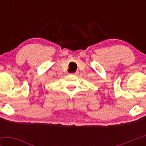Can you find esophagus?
<instances>
[{
    "mask_svg": "<svg viewBox=\"0 0 146 146\" xmlns=\"http://www.w3.org/2000/svg\"><path fill=\"white\" fill-rule=\"evenodd\" d=\"M78 74H79V72H74V73H72V74H72V75H75V76H76V75H78Z\"/></svg>",
    "mask_w": 146,
    "mask_h": 146,
    "instance_id": "34e87169",
    "label": "esophagus"
}]
</instances>
